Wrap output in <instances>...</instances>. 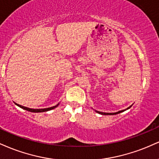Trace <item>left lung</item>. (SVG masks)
I'll list each match as a JSON object with an SVG mask.
<instances>
[{
	"instance_id": "8db88e82",
	"label": "left lung",
	"mask_w": 159,
	"mask_h": 159,
	"mask_svg": "<svg viewBox=\"0 0 159 159\" xmlns=\"http://www.w3.org/2000/svg\"><path fill=\"white\" fill-rule=\"evenodd\" d=\"M133 104L131 105V106H129V107H127V109H125V110H120V111H118V112H100V111H97V110H95V112H97V113H99V114H101V115H104V116H108V115H110V116H112V115H116V114H119V113H121V112H124V111H125V110H128V109H129L132 106H133Z\"/></svg>"
}]
</instances>
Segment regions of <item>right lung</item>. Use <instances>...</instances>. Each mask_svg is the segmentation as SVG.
Masks as SVG:
<instances>
[{
  "mask_svg": "<svg viewBox=\"0 0 159 159\" xmlns=\"http://www.w3.org/2000/svg\"><path fill=\"white\" fill-rule=\"evenodd\" d=\"M15 104L17 105V106H18L19 107L24 109L25 110H27V111H30V112H47V111L49 110H53V109H55V107H57L59 105V103L57 105H55L54 107H48V108H44V109H31V108H29V107H24V106H21V105L20 104H16V103H15Z\"/></svg>",
  "mask_w": 159,
  "mask_h": 159,
  "instance_id": "right-lung-1",
  "label": "right lung"
}]
</instances>
